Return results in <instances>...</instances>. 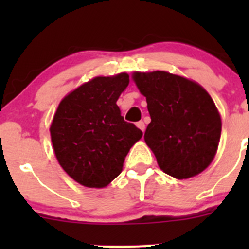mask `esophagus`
I'll return each mask as SVG.
<instances>
[{"instance_id":"esophagus-1","label":"esophagus","mask_w":249,"mask_h":249,"mask_svg":"<svg viewBox=\"0 0 249 249\" xmlns=\"http://www.w3.org/2000/svg\"><path fill=\"white\" fill-rule=\"evenodd\" d=\"M136 125H137V127H139L140 130H142V131H144V130H145V124H144V122H142V120H141V122H139V123H136Z\"/></svg>"}]
</instances>
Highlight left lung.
Instances as JSON below:
<instances>
[{
	"label": "left lung",
	"instance_id": "obj_1",
	"mask_svg": "<svg viewBox=\"0 0 249 249\" xmlns=\"http://www.w3.org/2000/svg\"><path fill=\"white\" fill-rule=\"evenodd\" d=\"M152 122L144 141L158 165L178 179L194 177L212 162L222 120L208 92L193 80L165 71L134 73Z\"/></svg>",
	"mask_w": 249,
	"mask_h": 249
}]
</instances>
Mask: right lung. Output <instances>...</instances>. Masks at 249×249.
Returning a JSON list of instances; mask_svg holds the SVG:
<instances>
[{"mask_svg":"<svg viewBox=\"0 0 249 249\" xmlns=\"http://www.w3.org/2000/svg\"><path fill=\"white\" fill-rule=\"evenodd\" d=\"M129 74L95 77L60 102L50 125L55 155L65 172L88 188H105L123 170L143 132L125 122L117 100Z\"/></svg>","mask_w":249,"mask_h":249,"instance_id":"1","label":"right lung"}]
</instances>
